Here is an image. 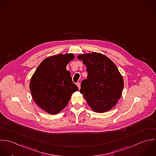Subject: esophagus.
<instances>
[{"label":"esophagus","instance_id":"esophagus-1","mask_svg":"<svg viewBox=\"0 0 156 156\" xmlns=\"http://www.w3.org/2000/svg\"><path fill=\"white\" fill-rule=\"evenodd\" d=\"M76 85H77L78 87V89H79V90H80V88H81V84H80V83H76Z\"/></svg>","mask_w":156,"mask_h":156}]
</instances>
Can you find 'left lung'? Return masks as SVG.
Here are the masks:
<instances>
[{"instance_id": "1", "label": "left lung", "mask_w": 156, "mask_h": 156, "mask_svg": "<svg viewBox=\"0 0 156 156\" xmlns=\"http://www.w3.org/2000/svg\"><path fill=\"white\" fill-rule=\"evenodd\" d=\"M86 66L87 76L81 82L80 92L94 112L104 113L112 109L120 99L124 80L116 66L97 52L78 56Z\"/></svg>"}]
</instances>
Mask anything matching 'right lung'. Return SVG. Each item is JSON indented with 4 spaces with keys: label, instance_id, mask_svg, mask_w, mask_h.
I'll use <instances>...</instances> for the list:
<instances>
[{
    "label": "right lung",
    "instance_id": "add662e5",
    "mask_svg": "<svg viewBox=\"0 0 156 156\" xmlns=\"http://www.w3.org/2000/svg\"><path fill=\"white\" fill-rule=\"evenodd\" d=\"M72 54H58L44 59L32 76L30 88L34 102L49 114L55 115L67 105L72 94L78 90L67 64Z\"/></svg>",
    "mask_w": 156,
    "mask_h": 156
}]
</instances>
